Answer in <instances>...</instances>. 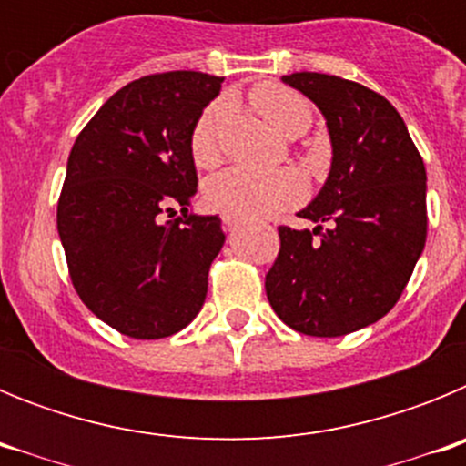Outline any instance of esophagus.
<instances>
[{
    "label": "esophagus",
    "instance_id": "esophagus-1",
    "mask_svg": "<svg viewBox=\"0 0 466 466\" xmlns=\"http://www.w3.org/2000/svg\"><path fill=\"white\" fill-rule=\"evenodd\" d=\"M242 221L238 219V217H228V214H224V226L226 228H236V226H240Z\"/></svg>",
    "mask_w": 466,
    "mask_h": 466
}]
</instances>
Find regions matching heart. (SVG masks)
Here are the masks:
<instances>
[{
    "mask_svg": "<svg viewBox=\"0 0 466 466\" xmlns=\"http://www.w3.org/2000/svg\"><path fill=\"white\" fill-rule=\"evenodd\" d=\"M254 109L284 137H300L312 123V106L303 95L279 84H258L249 93ZM228 121V102L217 100L200 114L191 130V158L198 167H214L221 160V137ZM306 193L294 170L252 172L230 167L205 182V205L214 212L258 219L299 203Z\"/></svg>",
    "mask_w": 466,
    "mask_h": 466,
    "instance_id": "1",
    "label": "heart"
}]
</instances>
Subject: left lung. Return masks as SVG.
Listing matches in <instances>:
<instances>
[{
    "label": "left lung",
    "mask_w": 466,
    "mask_h": 466,
    "mask_svg": "<svg viewBox=\"0 0 466 466\" xmlns=\"http://www.w3.org/2000/svg\"><path fill=\"white\" fill-rule=\"evenodd\" d=\"M327 118L331 170L299 217L279 226V254L266 275L275 315L294 331L336 339L392 310L427 240V172L409 127L376 90L317 72H294Z\"/></svg>",
    "instance_id": "8db88e82"
}]
</instances>
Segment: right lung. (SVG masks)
I'll return each instance as SVG.
<instances>
[{
    "mask_svg": "<svg viewBox=\"0 0 466 466\" xmlns=\"http://www.w3.org/2000/svg\"><path fill=\"white\" fill-rule=\"evenodd\" d=\"M221 76L166 72L130 81L86 123L67 160L57 233L88 310L137 340L182 331L208 296L224 247L219 217L191 214V130ZM182 218L163 222L174 216Z\"/></svg>",
    "mask_w": 466,
    "mask_h": 466,
    "instance_id": "obj_1",
    "label": "right lung"
}]
</instances>
